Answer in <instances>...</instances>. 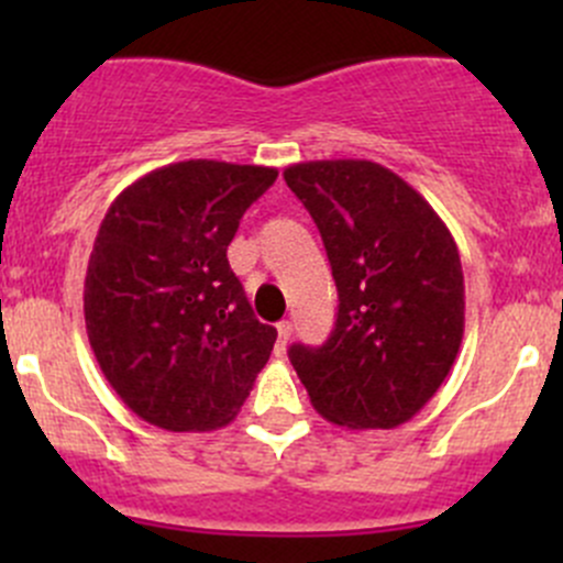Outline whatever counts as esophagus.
<instances>
[{
	"instance_id": "34e87169",
	"label": "esophagus",
	"mask_w": 563,
	"mask_h": 563,
	"mask_svg": "<svg viewBox=\"0 0 563 563\" xmlns=\"http://www.w3.org/2000/svg\"><path fill=\"white\" fill-rule=\"evenodd\" d=\"M291 332H294L291 321L277 323V354H286V345L288 340H291Z\"/></svg>"
}]
</instances>
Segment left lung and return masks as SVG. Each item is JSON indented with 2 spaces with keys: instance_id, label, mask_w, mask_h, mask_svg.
<instances>
[{
  "instance_id": "obj_1",
  "label": "left lung",
  "mask_w": 563,
  "mask_h": 563,
  "mask_svg": "<svg viewBox=\"0 0 563 563\" xmlns=\"http://www.w3.org/2000/svg\"><path fill=\"white\" fill-rule=\"evenodd\" d=\"M283 176L321 231L340 302L327 343H294L288 360L327 422L397 428L439 391L463 343L455 240L406 179L373 161L297 163Z\"/></svg>"
}]
</instances>
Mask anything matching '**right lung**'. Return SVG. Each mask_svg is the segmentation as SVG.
I'll return each mask as SVG.
<instances>
[{
  "mask_svg": "<svg viewBox=\"0 0 563 563\" xmlns=\"http://www.w3.org/2000/svg\"><path fill=\"white\" fill-rule=\"evenodd\" d=\"M275 168L185 161L150 172L108 207L89 255L84 318L124 406L174 433L229 424L277 329L253 316L225 250Z\"/></svg>",
  "mask_w": 563,
  "mask_h": 563,
  "instance_id": "right-lung-1",
  "label": "right lung"
}]
</instances>
